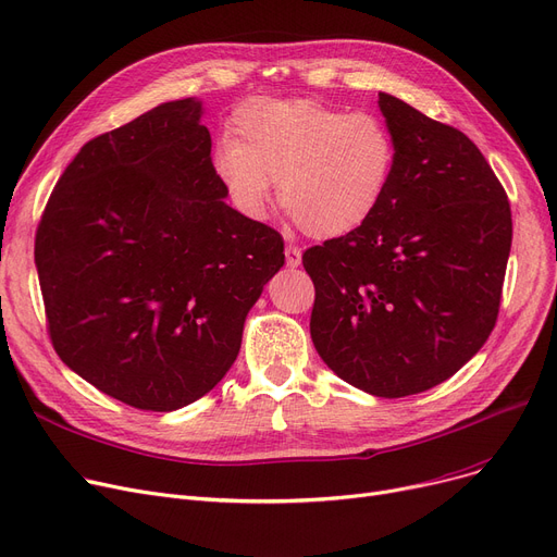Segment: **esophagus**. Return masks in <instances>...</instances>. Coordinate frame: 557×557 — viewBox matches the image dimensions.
I'll use <instances>...</instances> for the list:
<instances>
[{
  "label": "esophagus",
  "mask_w": 557,
  "mask_h": 557,
  "mask_svg": "<svg viewBox=\"0 0 557 557\" xmlns=\"http://www.w3.org/2000/svg\"><path fill=\"white\" fill-rule=\"evenodd\" d=\"M284 255H286V267L288 269H298L302 263V250L298 246H286Z\"/></svg>",
  "instance_id": "esophagus-1"
}]
</instances>
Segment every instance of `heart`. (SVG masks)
Segmentation results:
<instances>
[{
  "instance_id": "b5f03b06",
  "label": "heart",
  "mask_w": 557,
  "mask_h": 557,
  "mask_svg": "<svg viewBox=\"0 0 557 557\" xmlns=\"http://www.w3.org/2000/svg\"><path fill=\"white\" fill-rule=\"evenodd\" d=\"M212 171L234 208L267 216L271 181L282 210L315 239L359 230L384 200L395 139L372 112H345L313 99H250L234 112Z\"/></svg>"
}]
</instances>
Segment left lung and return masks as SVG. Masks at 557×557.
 <instances>
[{
  "label": "left lung",
  "mask_w": 557,
  "mask_h": 557,
  "mask_svg": "<svg viewBox=\"0 0 557 557\" xmlns=\"http://www.w3.org/2000/svg\"><path fill=\"white\" fill-rule=\"evenodd\" d=\"M395 169L376 212L302 255L311 341L341 379L376 397L429 391L494 330L512 244L510 202L476 144L379 92Z\"/></svg>",
  "instance_id": "1"
}]
</instances>
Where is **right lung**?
Wrapping results in <instances>:
<instances>
[{
	"mask_svg": "<svg viewBox=\"0 0 557 557\" xmlns=\"http://www.w3.org/2000/svg\"><path fill=\"white\" fill-rule=\"evenodd\" d=\"M202 103H160L87 141L36 232L47 327L63 363L141 411L210 393L284 263L280 232L232 210Z\"/></svg>",
	"mask_w": 557,
	"mask_h": 557,
	"instance_id": "add662e5",
	"label": "right lung"
}]
</instances>
